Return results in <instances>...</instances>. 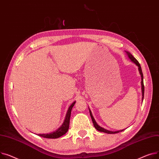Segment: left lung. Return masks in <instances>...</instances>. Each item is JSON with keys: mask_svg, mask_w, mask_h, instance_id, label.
Segmentation results:
<instances>
[{"mask_svg": "<svg viewBox=\"0 0 159 159\" xmlns=\"http://www.w3.org/2000/svg\"><path fill=\"white\" fill-rule=\"evenodd\" d=\"M128 57L129 58V59L131 60L134 63H135L137 66L139 67V72L140 74H141V85H142V92H143V98H144V82H143V72H142V69H141V65H140V63H139V61L133 57V56L131 54V53H129V52H126ZM90 111V117L92 118V122H93V124H94V126L95 127V128L98 130V131L99 132H105V133H107V134H117V133H119L120 132H122L123 131L124 129H122V130H119V131H117V132H111V131H109V130H107L103 128H102L101 126H99L97 123L96 122V120H94V117H93L92 115V112L91 111Z\"/></svg>", "mask_w": 159, "mask_h": 159, "instance_id": "obj_1", "label": "left lung"}]
</instances>
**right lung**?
I'll use <instances>...</instances> for the list:
<instances>
[{
    "mask_svg": "<svg viewBox=\"0 0 159 159\" xmlns=\"http://www.w3.org/2000/svg\"><path fill=\"white\" fill-rule=\"evenodd\" d=\"M75 101L71 104V105L69 107V110L67 111V113L65 117V120L62 125L56 131L51 133V134H38V135L44 137V138H48V139H57L58 137H60L61 136L63 135L64 134H66L68 131L69 128V123H70V117L71 114V110L73 107V106L75 104Z\"/></svg>",
    "mask_w": 159,
    "mask_h": 159,
    "instance_id": "add662e5",
    "label": "right lung"
}]
</instances>
